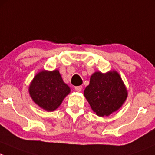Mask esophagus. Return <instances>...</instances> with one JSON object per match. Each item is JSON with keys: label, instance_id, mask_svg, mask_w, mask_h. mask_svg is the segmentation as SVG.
I'll use <instances>...</instances> for the list:
<instances>
[{"label": "esophagus", "instance_id": "1", "mask_svg": "<svg viewBox=\"0 0 155 155\" xmlns=\"http://www.w3.org/2000/svg\"><path fill=\"white\" fill-rule=\"evenodd\" d=\"M74 89H75V91H77V92H81V89H82V87H81V86H79V87H74Z\"/></svg>", "mask_w": 155, "mask_h": 155}]
</instances>
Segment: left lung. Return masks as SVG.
<instances>
[{
  "label": "left lung",
  "mask_w": 155,
  "mask_h": 155,
  "mask_svg": "<svg viewBox=\"0 0 155 155\" xmlns=\"http://www.w3.org/2000/svg\"><path fill=\"white\" fill-rule=\"evenodd\" d=\"M84 93L94 113L101 117L118 110L127 97V89L116 71L92 74Z\"/></svg>",
  "instance_id": "obj_1"
}]
</instances>
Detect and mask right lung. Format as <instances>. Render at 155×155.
Segmentation results:
<instances>
[{
	"label": "right lung",
	"mask_w": 155,
	"mask_h": 155,
	"mask_svg": "<svg viewBox=\"0 0 155 155\" xmlns=\"http://www.w3.org/2000/svg\"><path fill=\"white\" fill-rule=\"evenodd\" d=\"M70 91L58 70H42L35 76L29 87V93L33 101L47 111H54L60 107Z\"/></svg>",
	"instance_id": "add662e5"
}]
</instances>
